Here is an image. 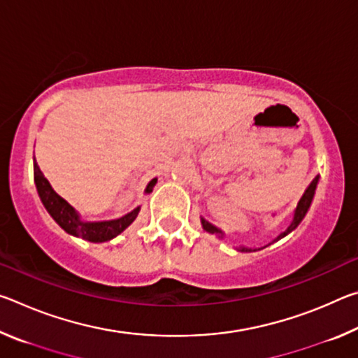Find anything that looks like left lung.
<instances>
[{
    "instance_id": "left-lung-1",
    "label": "left lung",
    "mask_w": 358,
    "mask_h": 358,
    "mask_svg": "<svg viewBox=\"0 0 358 358\" xmlns=\"http://www.w3.org/2000/svg\"><path fill=\"white\" fill-rule=\"evenodd\" d=\"M317 183H319V175L316 178H314L311 183H310V186L306 187V191H305V194H303L301 196V199H300V202H299V205H296V208H295V211H294V220H292V222L289 224V227L284 230L282 234H280L278 235V237L275 238V241H278L280 238H282V237H286L287 234H290L292 232V230L299 226V224L303 221V217H305V215L308 213V210H310V207H311V202H313V197H314V194H316V187H317ZM202 227L207 230V232H210V234H216L217 237H221L222 238V232L217 227H215L213 224H210L208 221H205L203 217H202ZM240 251H252V250H248V248H245V246H240L238 248Z\"/></svg>"
}]
</instances>
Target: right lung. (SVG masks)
Listing matches in <instances>:
<instances>
[{
  "mask_svg": "<svg viewBox=\"0 0 358 358\" xmlns=\"http://www.w3.org/2000/svg\"><path fill=\"white\" fill-rule=\"evenodd\" d=\"M157 178H153L148 183L145 192H151L156 185ZM34 183L36 189L41 197V202L44 203L45 210L48 211L55 222L66 232L74 235V237H80L83 240L93 241V243H102V241H108L113 237H117L123 230L131 226L132 221L136 220L141 207H137L131 211V213L118 217V220L112 221H94V222H83L78 216L74 207L59 197L58 194L53 191V187L48 183V180L42 175L39 166L36 164L34 159Z\"/></svg>",
  "mask_w": 358,
  "mask_h": 358,
  "instance_id": "right-lung-1",
  "label": "right lung"
}]
</instances>
